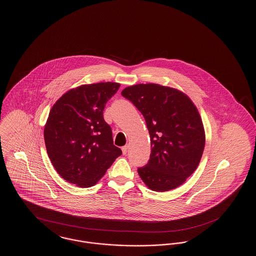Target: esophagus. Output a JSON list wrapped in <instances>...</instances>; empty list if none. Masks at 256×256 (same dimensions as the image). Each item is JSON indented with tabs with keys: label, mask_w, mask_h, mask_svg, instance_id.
Segmentation results:
<instances>
[{
	"label": "esophagus",
	"mask_w": 256,
	"mask_h": 256,
	"mask_svg": "<svg viewBox=\"0 0 256 256\" xmlns=\"http://www.w3.org/2000/svg\"><path fill=\"white\" fill-rule=\"evenodd\" d=\"M128 145L122 146V154H126V152H128Z\"/></svg>",
	"instance_id": "obj_1"
}]
</instances>
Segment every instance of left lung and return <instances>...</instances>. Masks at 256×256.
Wrapping results in <instances>:
<instances>
[{"label":"left lung","mask_w":256,"mask_h":256,"mask_svg":"<svg viewBox=\"0 0 256 256\" xmlns=\"http://www.w3.org/2000/svg\"><path fill=\"white\" fill-rule=\"evenodd\" d=\"M145 118L150 154L138 174L146 186L165 192L182 185L196 169L206 145L202 121L195 104L182 92L154 84L124 88Z\"/></svg>","instance_id":"1"}]
</instances>
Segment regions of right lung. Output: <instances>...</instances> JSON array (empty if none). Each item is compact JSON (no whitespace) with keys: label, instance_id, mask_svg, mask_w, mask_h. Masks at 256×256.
<instances>
[{"label":"right lung","instance_id":"obj_1","mask_svg":"<svg viewBox=\"0 0 256 256\" xmlns=\"http://www.w3.org/2000/svg\"><path fill=\"white\" fill-rule=\"evenodd\" d=\"M120 87L116 82L82 86L54 104L44 128L47 152L66 182L91 187L102 178L122 150L113 145L104 110Z\"/></svg>","mask_w":256,"mask_h":256}]
</instances>
